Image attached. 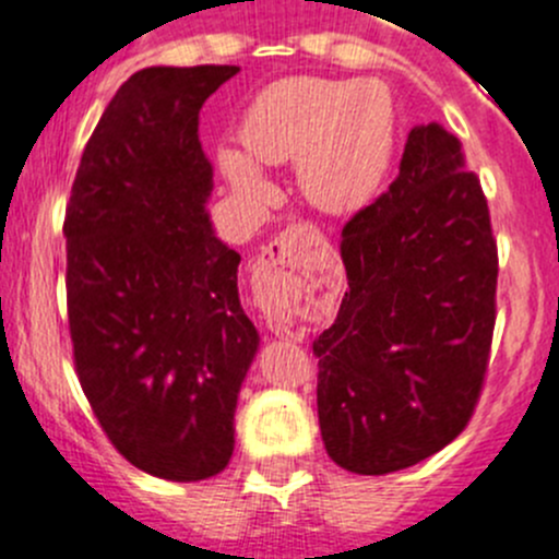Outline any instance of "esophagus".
<instances>
[{"label": "esophagus", "instance_id": "1", "mask_svg": "<svg viewBox=\"0 0 559 559\" xmlns=\"http://www.w3.org/2000/svg\"><path fill=\"white\" fill-rule=\"evenodd\" d=\"M302 229H286L275 237L270 246L262 248L259 253V264L264 267H295L297 264V237Z\"/></svg>", "mask_w": 559, "mask_h": 559}]
</instances>
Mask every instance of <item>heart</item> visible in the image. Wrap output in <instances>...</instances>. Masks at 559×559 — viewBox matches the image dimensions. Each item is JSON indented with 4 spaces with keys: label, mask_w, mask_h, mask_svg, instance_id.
Returning <instances> with one entry per match:
<instances>
[{
    "label": "heart",
    "mask_w": 559,
    "mask_h": 559,
    "mask_svg": "<svg viewBox=\"0 0 559 559\" xmlns=\"http://www.w3.org/2000/svg\"><path fill=\"white\" fill-rule=\"evenodd\" d=\"M246 154L215 153L221 177L237 199L273 197L263 166L297 164V188L322 213L362 207L384 180L395 142L393 95L382 81L292 75L257 95L240 124Z\"/></svg>",
    "instance_id": "b5f03b06"
}]
</instances>
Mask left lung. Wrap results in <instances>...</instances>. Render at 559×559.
<instances>
[{
    "label": "left lung",
    "mask_w": 559,
    "mask_h": 559,
    "mask_svg": "<svg viewBox=\"0 0 559 559\" xmlns=\"http://www.w3.org/2000/svg\"><path fill=\"white\" fill-rule=\"evenodd\" d=\"M346 289L313 341L328 456L388 475L467 426L495 333L497 242L462 142L440 122L406 135L399 177L341 231Z\"/></svg>",
    "instance_id": "left-lung-1"
}]
</instances>
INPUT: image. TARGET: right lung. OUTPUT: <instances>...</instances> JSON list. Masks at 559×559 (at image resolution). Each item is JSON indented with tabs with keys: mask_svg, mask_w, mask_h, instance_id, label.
<instances>
[{
	"mask_svg": "<svg viewBox=\"0 0 559 559\" xmlns=\"http://www.w3.org/2000/svg\"><path fill=\"white\" fill-rule=\"evenodd\" d=\"M235 64L144 68L103 111L75 171L68 313L75 371L103 431L164 480L218 475L259 349L240 253L213 229L199 111Z\"/></svg>",
	"mask_w": 559,
	"mask_h": 559,
	"instance_id": "1",
	"label": "right lung"
}]
</instances>
